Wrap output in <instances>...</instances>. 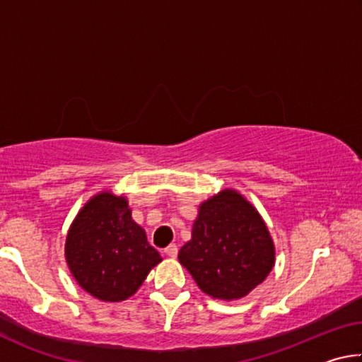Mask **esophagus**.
<instances>
[{
  "label": "esophagus",
  "instance_id": "1",
  "mask_svg": "<svg viewBox=\"0 0 362 362\" xmlns=\"http://www.w3.org/2000/svg\"><path fill=\"white\" fill-rule=\"evenodd\" d=\"M177 252H179V249H177L175 244H170V246H168L166 249H164V254H166L168 257H170V259H175Z\"/></svg>",
  "mask_w": 362,
  "mask_h": 362
}]
</instances>
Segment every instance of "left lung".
<instances>
[{"instance_id": "1", "label": "left lung", "mask_w": 362, "mask_h": 362, "mask_svg": "<svg viewBox=\"0 0 362 362\" xmlns=\"http://www.w3.org/2000/svg\"><path fill=\"white\" fill-rule=\"evenodd\" d=\"M274 260L276 249L265 220L233 188L199 204L192 240L179 252V262L199 289L225 302L246 297L262 284Z\"/></svg>"}]
</instances>
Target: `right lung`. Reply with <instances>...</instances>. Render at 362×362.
Returning <instances> with one entry per match:
<instances>
[{
  "mask_svg": "<svg viewBox=\"0 0 362 362\" xmlns=\"http://www.w3.org/2000/svg\"><path fill=\"white\" fill-rule=\"evenodd\" d=\"M71 276L102 302H122L161 262L146 233L134 222L129 201L110 189L94 194L73 220L65 240Z\"/></svg>",
  "mask_w": 362,
  "mask_h": 362,
  "instance_id": "right-lung-1",
  "label": "right lung"
}]
</instances>
